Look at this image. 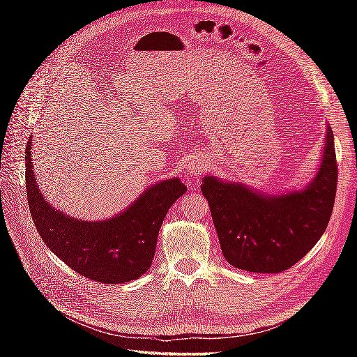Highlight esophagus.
I'll list each match as a JSON object with an SVG mask.
<instances>
[{"label":"esophagus","instance_id":"esophagus-1","mask_svg":"<svg viewBox=\"0 0 357 357\" xmlns=\"http://www.w3.org/2000/svg\"><path fill=\"white\" fill-rule=\"evenodd\" d=\"M201 165H198V164H192V165H188L187 167V172H188V174H190V176H196V174H199L201 173Z\"/></svg>","mask_w":357,"mask_h":357}]
</instances>
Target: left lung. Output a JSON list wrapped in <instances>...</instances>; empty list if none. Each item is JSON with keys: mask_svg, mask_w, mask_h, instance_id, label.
<instances>
[{"mask_svg": "<svg viewBox=\"0 0 357 357\" xmlns=\"http://www.w3.org/2000/svg\"><path fill=\"white\" fill-rule=\"evenodd\" d=\"M222 255L233 267L252 273H280L301 261L321 239L335 207L337 161L327 127L324 159L307 188L262 196L239 184L204 178Z\"/></svg>", "mask_w": 357, "mask_h": 357, "instance_id": "obj_1", "label": "left lung"}]
</instances>
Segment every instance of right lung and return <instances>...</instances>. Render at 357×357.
<instances>
[{
  "instance_id": "1",
  "label": "right lung",
  "mask_w": 357,
  "mask_h": 357,
  "mask_svg": "<svg viewBox=\"0 0 357 357\" xmlns=\"http://www.w3.org/2000/svg\"><path fill=\"white\" fill-rule=\"evenodd\" d=\"M30 144L26 147V193L44 244L72 270L96 282L124 284L141 278L153 261L167 211L187 187L179 179H167L144 192L124 213L105 221H77L44 201L32 169Z\"/></svg>"
}]
</instances>
